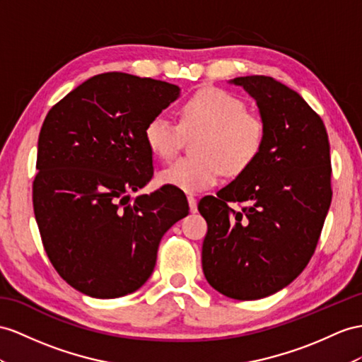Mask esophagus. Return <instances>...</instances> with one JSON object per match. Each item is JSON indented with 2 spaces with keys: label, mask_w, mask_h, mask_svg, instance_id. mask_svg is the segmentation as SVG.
Wrapping results in <instances>:
<instances>
[{
  "label": "esophagus",
  "mask_w": 362,
  "mask_h": 362,
  "mask_svg": "<svg viewBox=\"0 0 362 362\" xmlns=\"http://www.w3.org/2000/svg\"><path fill=\"white\" fill-rule=\"evenodd\" d=\"M188 203H189V211L191 212H197V200L194 196L188 197Z\"/></svg>",
  "instance_id": "34e87169"
}]
</instances>
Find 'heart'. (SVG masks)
<instances>
[{"label": "heart", "mask_w": 362, "mask_h": 362, "mask_svg": "<svg viewBox=\"0 0 362 362\" xmlns=\"http://www.w3.org/2000/svg\"><path fill=\"white\" fill-rule=\"evenodd\" d=\"M203 132L197 156L180 157L160 173V182L185 192L212 188L223 170L229 175L246 171L260 157L267 127L264 119L249 113L245 102L221 88L194 93L179 108V124L156 115L144 128V141L156 157L170 160L179 151L183 133Z\"/></svg>", "instance_id": "b5f03b06"}]
</instances>
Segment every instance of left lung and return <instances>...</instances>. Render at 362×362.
Segmentation results:
<instances>
[{"label":"left lung","mask_w":362,"mask_h":362,"mask_svg":"<svg viewBox=\"0 0 362 362\" xmlns=\"http://www.w3.org/2000/svg\"><path fill=\"white\" fill-rule=\"evenodd\" d=\"M230 82L255 99L267 137L246 171L199 202L202 267L216 291L245 301L281 291L308 266L330 208L332 165L326 127L298 93L269 76Z\"/></svg>","instance_id":"obj_1"}]
</instances>
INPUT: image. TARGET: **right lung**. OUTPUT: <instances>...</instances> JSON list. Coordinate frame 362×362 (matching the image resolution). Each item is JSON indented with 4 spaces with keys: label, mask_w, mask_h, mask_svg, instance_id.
Here are the masks:
<instances>
[{
    "label": "right lung",
    "mask_w": 362,
    "mask_h": 362,
    "mask_svg": "<svg viewBox=\"0 0 362 362\" xmlns=\"http://www.w3.org/2000/svg\"><path fill=\"white\" fill-rule=\"evenodd\" d=\"M165 81L110 71L54 104L38 139L33 211L57 272L93 298H119L154 271L157 249L189 212L165 187L129 199L153 177L144 128L179 98Z\"/></svg>",
    "instance_id": "right-lung-1"
}]
</instances>
